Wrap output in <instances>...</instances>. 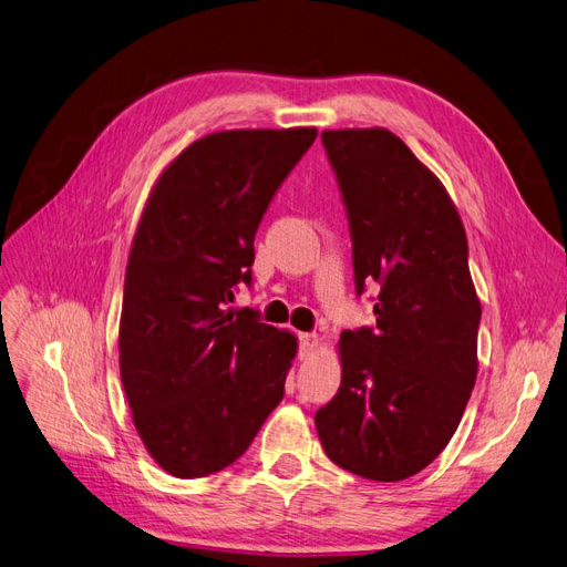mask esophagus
Masks as SVG:
<instances>
[{"mask_svg": "<svg viewBox=\"0 0 567 567\" xmlns=\"http://www.w3.org/2000/svg\"><path fill=\"white\" fill-rule=\"evenodd\" d=\"M318 346V334H313V332H303V334H299V355L301 358H306L310 351H313Z\"/></svg>", "mask_w": 567, "mask_h": 567, "instance_id": "obj_1", "label": "esophagus"}]
</instances>
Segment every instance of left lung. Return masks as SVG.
<instances>
[{"label":"left lung","instance_id":"obj_1","mask_svg":"<svg viewBox=\"0 0 567 567\" xmlns=\"http://www.w3.org/2000/svg\"><path fill=\"white\" fill-rule=\"evenodd\" d=\"M349 218L355 295L377 322L343 330L341 386L316 412L330 460L405 481L445 450L478 372L481 301L452 199L386 130L322 132Z\"/></svg>","mask_w":567,"mask_h":567}]
</instances>
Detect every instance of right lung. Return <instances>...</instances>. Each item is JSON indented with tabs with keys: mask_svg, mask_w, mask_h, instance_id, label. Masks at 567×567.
I'll use <instances>...</instances> for the list:
<instances>
[{
	"mask_svg": "<svg viewBox=\"0 0 567 567\" xmlns=\"http://www.w3.org/2000/svg\"><path fill=\"white\" fill-rule=\"evenodd\" d=\"M318 132L195 141L155 184L124 276L120 374L153 460L205 478L240 460L285 398L297 339L228 308L251 287L254 235Z\"/></svg>",
	"mask_w": 567,
	"mask_h": 567,
	"instance_id": "1",
	"label": "right lung"
}]
</instances>
